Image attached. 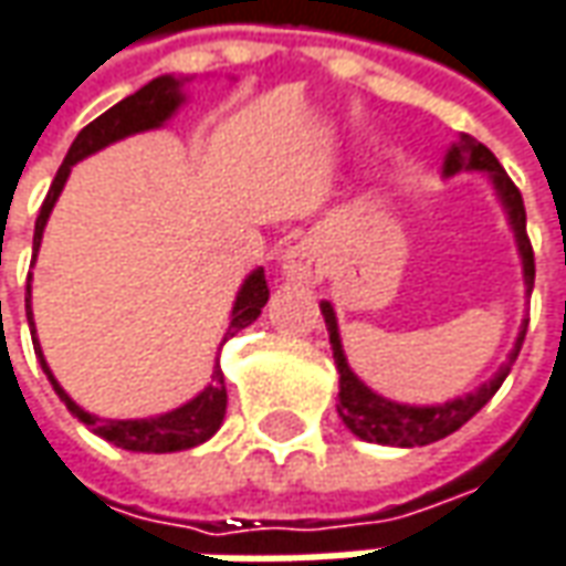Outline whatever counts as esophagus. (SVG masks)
Returning a JSON list of instances; mask_svg holds the SVG:
<instances>
[{"mask_svg":"<svg viewBox=\"0 0 566 566\" xmlns=\"http://www.w3.org/2000/svg\"><path fill=\"white\" fill-rule=\"evenodd\" d=\"M282 270L291 282H306L315 284L324 279V254L322 244L315 239H303V242L291 244L282 256Z\"/></svg>","mask_w":566,"mask_h":566,"instance_id":"34e87169","label":"esophagus"}]
</instances>
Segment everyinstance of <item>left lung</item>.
Here are the masks:
<instances>
[{
	"mask_svg": "<svg viewBox=\"0 0 566 566\" xmlns=\"http://www.w3.org/2000/svg\"><path fill=\"white\" fill-rule=\"evenodd\" d=\"M460 171H484L490 177V184L496 189V199L503 201V211L509 217V227L515 232L517 254H521V266H524V287L527 294L533 291V248L527 239V214H524V199L512 184V177L503 171V165L496 161V156L490 153L488 146L478 144L475 137L462 134L457 144L450 146L448 156H444V177H453ZM322 315L327 324V334H331V349H334V365L339 370V405L337 413L339 420L346 422V429L352 434H358L361 441H374V444H392V448H422V444H432L453 434L460 426L475 417L481 407L488 405L490 398L496 395V389L503 386V379L509 377V370L515 365L524 334H527V318L521 322L517 331L515 349L509 352V361L503 367L481 382L478 389L460 398H450L444 405H398L377 395L370 386H365L361 379L352 374L349 361H346V352H343V339H339L337 327V312L334 306L322 300Z\"/></svg>",
	"mask_w": 566,
	"mask_h": 566,
	"instance_id": "1",
	"label": "left lung"
}]
</instances>
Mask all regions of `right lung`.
Instances as JSON below:
<instances>
[{"instance_id": "add662e5", "label": "right lung", "mask_w": 566, "mask_h": 566, "mask_svg": "<svg viewBox=\"0 0 566 566\" xmlns=\"http://www.w3.org/2000/svg\"><path fill=\"white\" fill-rule=\"evenodd\" d=\"M184 78L174 76H159L153 78L149 85H144L140 91H134L132 97L118 101L116 106H109L104 116H97L91 125H85L78 137L70 146L66 159L57 168V177L51 184L49 196L42 201V211L35 217V232H33V251L39 254V244H42V232H45V223H49L51 211H54V201L61 199L63 187H66V177L73 171V165L82 159L94 156L97 149L116 144V140H125L132 134L153 132V128H161L168 118L184 106L187 94H184ZM33 279V275H30ZM270 300V287H266V275H263V266L254 270L235 294V303H232V315H229V327L223 334V343L229 337H235L242 327L256 322V315L263 312ZM27 322H30V334H33V349L39 365L45 370V377L54 386V392L61 398L66 410L76 417L78 422H85L91 432L101 434L104 441L116 444L122 450H134V453H174V450H189L205 444L211 434L220 429V422L227 417V382H223V370H220V361H214V374H211V382L201 389L192 401L187 405L174 407L168 413H159V417H144V420H101L88 410L63 392V386L51 374L49 361L42 355V346L35 339V324H33V306H30V282H27ZM220 343V346H223Z\"/></svg>"}]
</instances>
